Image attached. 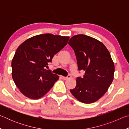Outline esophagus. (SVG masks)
<instances>
[{"instance_id": "obj_1", "label": "esophagus", "mask_w": 129, "mask_h": 129, "mask_svg": "<svg viewBox=\"0 0 129 129\" xmlns=\"http://www.w3.org/2000/svg\"><path fill=\"white\" fill-rule=\"evenodd\" d=\"M62 78H63V79L65 80H67L68 79H69V78H71V76L70 75H68L67 76V77H64V76H62Z\"/></svg>"}]
</instances>
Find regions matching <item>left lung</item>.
<instances>
[{"label":"left lung","mask_w":129,"mask_h":129,"mask_svg":"<svg viewBox=\"0 0 129 129\" xmlns=\"http://www.w3.org/2000/svg\"><path fill=\"white\" fill-rule=\"evenodd\" d=\"M68 44L75 51L78 70L85 71L83 77H77L76 87L70 91L80 102L93 103L106 93L112 83L114 62L104 44L90 36L77 35Z\"/></svg>","instance_id":"left-lung-1"}]
</instances>
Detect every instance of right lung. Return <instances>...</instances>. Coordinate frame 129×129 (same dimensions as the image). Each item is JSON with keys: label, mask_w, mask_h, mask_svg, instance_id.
I'll return each instance as SVG.
<instances>
[{"label": "right lung", "mask_w": 129, "mask_h": 129, "mask_svg": "<svg viewBox=\"0 0 129 129\" xmlns=\"http://www.w3.org/2000/svg\"><path fill=\"white\" fill-rule=\"evenodd\" d=\"M69 39V36L41 34L28 39L17 48L12 60V77L25 97L40 99L58 80V75L45 68Z\"/></svg>", "instance_id": "add662e5"}]
</instances>
